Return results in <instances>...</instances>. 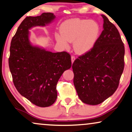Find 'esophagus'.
<instances>
[{
	"label": "esophagus",
	"instance_id": "esophagus-1",
	"mask_svg": "<svg viewBox=\"0 0 132 132\" xmlns=\"http://www.w3.org/2000/svg\"><path fill=\"white\" fill-rule=\"evenodd\" d=\"M75 57L74 56V55H72V56H71V61H72V63H73L74 61H75Z\"/></svg>",
	"mask_w": 132,
	"mask_h": 132
}]
</instances>
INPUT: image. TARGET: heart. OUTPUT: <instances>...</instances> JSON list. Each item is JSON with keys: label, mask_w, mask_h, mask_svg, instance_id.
<instances>
[{"label": "heart", "mask_w": 132, "mask_h": 132, "mask_svg": "<svg viewBox=\"0 0 132 132\" xmlns=\"http://www.w3.org/2000/svg\"><path fill=\"white\" fill-rule=\"evenodd\" d=\"M61 34L55 35V39L64 48L69 42H73V50L78 54H84L93 49L99 38L101 27L97 21L73 18L63 22L60 27Z\"/></svg>", "instance_id": "obj_1"}]
</instances>
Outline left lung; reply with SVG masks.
<instances>
[{
  "instance_id": "left-lung-1",
  "label": "left lung",
  "mask_w": 132,
  "mask_h": 132,
  "mask_svg": "<svg viewBox=\"0 0 132 132\" xmlns=\"http://www.w3.org/2000/svg\"><path fill=\"white\" fill-rule=\"evenodd\" d=\"M92 50L72 64L73 84L79 99L92 105L102 103L114 93L124 68V46L120 33L108 18Z\"/></svg>"
}]
</instances>
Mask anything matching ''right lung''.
I'll return each mask as SVG.
<instances>
[{"instance_id":"add662e5","label":"right lung","mask_w":132,"mask_h":132,"mask_svg":"<svg viewBox=\"0 0 132 132\" xmlns=\"http://www.w3.org/2000/svg\"><path fill=\"white\" fill-rule=\"evenodd\" d=\"M55 17L50 12L26 17L10 46L9 67L15 87L20 94L39 107L50 106L55 102L57 82L72 65L70 55L67 52L52 53L31 45L29 42L30 29L45 26Z\"/></svg>"}]
</instances>
